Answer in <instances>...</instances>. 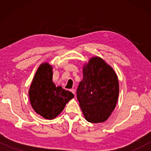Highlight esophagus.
<instances>
[{"label":"esophagus","instance_id":"1","mask_svg":"<svg viewBox=\"0 0 151 151\" xmlns=\"http://www.w3.org/2000/svg\"><path fill=\"white\" fill-rule=\"evenodd\" d=\"M71 91L73 93L74 95H75V93H76V89H75V88H72V89H71Z\"/></svg>","mask_w":151,"mask_h":151}]
</instances>
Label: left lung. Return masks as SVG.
<instances>
[{"label":"left lung","mask_w":151,"mask_h":151,"mask_svg":"<svg viewBox=\"0 0 151 151\" xmlns=\"http://www.w3.org/2000/svg\"><path fill=\"white\" fill-rule=\"evenodd\" d=\"M76 93L86 120L104 122L114 110L118 99L117 75L102 58H92L83 68V79Z\"/></svg>","instance_id":"left-lung-1"}]
</instances>
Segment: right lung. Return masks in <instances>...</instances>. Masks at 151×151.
Here are the masks:
<instances>
[{
    "label": "right lung",
    "instance_id": "add662e5",
    "mask_svg": "<svg viewBox=\"0 0 151 151\" xmlns=\"http://www.w3.org/2000/svg\"><path fill=\"white\" fill-rule=\"evenodd\" d=\"M52 67L42 64L36 73L30 86L29 96L32 108L45 119L55 118L74 97L62 86H55L52 82Z\"/></svg>",
    "mask_w": 151,
    "mask_h": 151
}]
</instances>
